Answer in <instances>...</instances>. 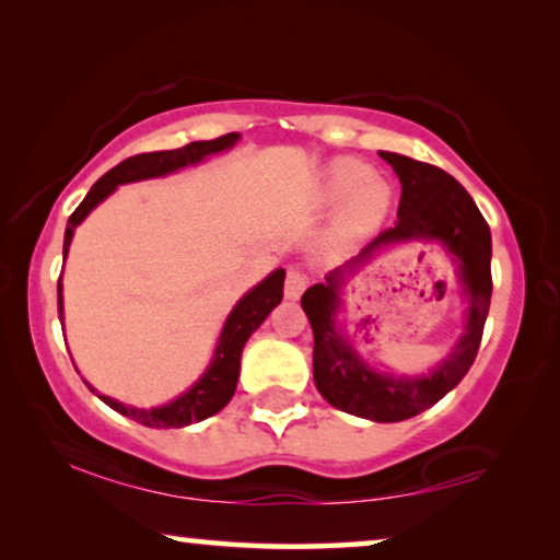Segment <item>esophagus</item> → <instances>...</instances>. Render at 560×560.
I'll return each mask as SVG.
<instances>
[{
  "label": "esophagus",
  "mask_w": 560,
  "mask_h": 560,
  "mask_svg": "<svg viewBox=\"0 0 560 560\" xmlns=\"http://www.w3.org/2000/svg\"><path fill=\"white\" fill-rule=\"evenodd\" d=\"M306 273H303L299 267H289L287 271V287H283V293H287L289 301L301 299V293L306 291Z\"/></svg>",
  "instance_id": "esophagus-1"
}]
</instances>
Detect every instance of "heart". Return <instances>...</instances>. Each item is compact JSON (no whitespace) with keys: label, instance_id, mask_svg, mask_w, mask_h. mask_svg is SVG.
<instances>
[{"label":"heart","instance_id":"obj_1","mask_svg":"<svg viewBox=\"0 0 560 560\" xmlns=\"http://www.w3.org/2000/svg\"><path fill=\"white\" fill-rule=\"evenodd\" d=\"M320 197L339 205L338 230L348 236H363L385 220L393 202V189L383 177L355 158H336L320 173Z\"/></svg>","mask_w":560,"mask_h":560}]
</instances>
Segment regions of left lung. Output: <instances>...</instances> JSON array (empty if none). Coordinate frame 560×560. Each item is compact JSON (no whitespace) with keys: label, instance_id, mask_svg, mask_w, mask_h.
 <instances>
[{"label":"left lung","instance_id":"8db88e82","mask_svg":"<svg viewBox=\"0 0 560 560\" xmlns=\"http://www.w3.org/2000/svg\"><path fill=\"white\" fill-rule=\"evenodd\" d=\"M381 158L400 177L402 195L397 222L363 252L334 269L324 283L301 296L314 328V383L326 400L348 415L373 422H402L440 402L477 358L491 303V232L477 205L444 170L407 155L381 150ZM407 241L440 243L453 262L468 299L465 330L453 353L424 376L377 372L360 357L337 324L339 289L345 279L381 248Z\"/></svg>","mask_w":560,"mask_h":560}]
</instances>
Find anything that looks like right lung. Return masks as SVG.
I'll return each mask as SVG.
<instances>
[{
  "mask_svg": "<svg viewBox=\"0 0 560 560\" xmlns=\"http://www.w3.org/2000/svg\"><path fill=\"white\" fill-rule=\"evenodd\" d=\"M240 138H242L240 132H226L222 138L197 140V143H189L177 150H158V153L132 155L128 160H122L120 165L108 170V173L89 189V195L83 197V202L75 207V212L69 217V224H66V234H63V261H66V254H69L75 226L86 220V217L96 210L108 195L116 192L118 185L140 183V179H153V177H165L170 173H177V170H183L187 165H197L210 155L224 153V150L234 148ZM283 277H287V271L283 269L271 271L267 279L246 291L244 296L234 303V308L230 311V316H226L222 326V334L217 338L210 365L205 368L200 381L189 385L187 390L183 395H177L173 402L145 410V407H132V405L113 400L108 395H101L96 387L86 383L89 390L96 393L101 400L108 407H113L116 412L126 415L140 424H145V428H165V430L187 428V424L202 422L207 417L217 415L226 402L232 400V395L236 390L244 343L249 340L254 330L267 320V316L283 299ZM61 291L63 287L59 277V320H63Z\"/></svg>",
  "mask_w": 560,
  "mask_h": 560,
  "instance_id": "obj_1",
  "label": "right lung"
}]
</instances>
